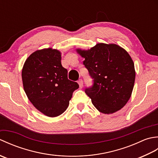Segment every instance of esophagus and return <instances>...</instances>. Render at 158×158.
<instances>
[{
    "mask_svg": "<svg viewBox=\"0 0 158 158\" xmlns=\"http://www.w3.org/2000/svg\"><path fill=\"white\" fill-rule=\"evenodd\" d=\"M78 83H79V88H82L83 86V80L82 79H79L78 81Z\"/></svg>",
    "mask_w": 158,
    "mask_h": 158,
    "instance_id": "34e87169",
    "label": "esophagus"
}]
</instances>
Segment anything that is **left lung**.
<instances>
[{"label": "left lung", "mask_w": 158, "mask_h": 158, "mask_svg": "<svg viewBox=\"0 0 158 158\" xmlns=\"http://www.w3.org/2000/svg\"><path fill=\"white\" fill-rule=\"evenodd\" d=\"M85 58L83 64L93 79L85 92L100 112L111 114L126 105L135 81L133 60L125 49L116 44L98 43L90 49H77Z\"/></svg>", "instance_id": "left-lung-1"}]
</instances>
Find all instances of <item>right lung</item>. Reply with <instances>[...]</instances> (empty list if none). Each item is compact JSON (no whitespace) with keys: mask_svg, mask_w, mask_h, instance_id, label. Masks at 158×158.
I'll return each mask as SVG.
<instances>
[{"mask_svg":"<svg viewBox=\"0 0 158 158\" xmlns=\"http://www.w3.org/2000/svg\"><path fill=\"white\" fill-rule=\"evenodd\" d=\"M23 89L35 108L44 115H61L69 105L73 93L79 88L68 79V70L61 64V53L52 48L33 52L23 64Z\"/></svg>","mask_w":158,"mask_h":158,"instance_id":"obj_1","label":"right lung"}]
</instances>
